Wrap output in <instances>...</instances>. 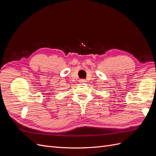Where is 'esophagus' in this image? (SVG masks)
Segmentation results:
<instances>
[{
	"mask_svg": "<svg viewBox=\"0 0 156 156\" xmlns=\"http://www.w3.org/2000/svg\"><path fill=\"white\" fill-rule=\"evenodd\" d=\"M86 80L85 79H80L79 80V83H86Z\"/></svg>",
	"mask_w": 156,
	"mask_h": 156,
	"instance_id": "esophagus-1",
	"label": "esophagus"
}]
</instances>
